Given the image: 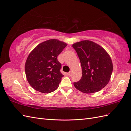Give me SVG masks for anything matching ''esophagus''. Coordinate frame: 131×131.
I'll return each instance as SVG.
<instances>
[{
  "label": "esophagus",
  "mask_w": 131,
  "mask_h": 131,
  "mask_svg": "<svg viewBox=\"0 0 131 131\" xmlns=\"http://www.w3.org/2000/svg\"><path fill=\"white\" fill-rule=\"evenodd\" d=\"M68 75H69V76H71V75H72V72H71V71H70V72H68Z\"/></svg>",
  "instance_id": "obj_1"
}]
</instances>
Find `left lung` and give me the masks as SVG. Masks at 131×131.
<instances>
[{"label":"left lung","mask_w":131,"mask_h":131,"mask_svg":"<svg viewBox=\"0 0 131 131\" xmlns=\"http://www.w3.org/2000/svg\"><path fill=\"white\" fill-rule=\"evenodd\" d=\"M72 47L78 53L82 68V78L73 82L82 92H98L108 84L113 71L111 58L102 46L90 40L74 43Z\"/></svg>","instance_id":"left-lung-1"}]
</instances>
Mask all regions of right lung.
I'll use <instances>...</instances> for the list:
<instances>
[{
	"instance_id": "1",
	"label": "right lung",
	"mask_w": 131,
	"mask_h": 131,
	"mask_svg": "<svg viewBox=\"0 0 131 131\" xmlns=\"http://www.w3.org/2000/svg\"><path fill=\"white\" fill-rule=\"evenodd\" d=\"M67 43L50 39L36 46L29 53L25 65L26 79L32 88L40 92H52L58 88L63 75L57 59Z\"/></svg>"
}]
</instances>
